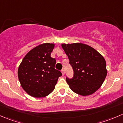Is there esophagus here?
<instances>
[{
	"label": "esophagus",
	"mask_w": 123,
	"mask_h": 123,
	"mask_svg": "<svg viewBox=\"0 0 123 123\" xmlns=\"http://www.w3.org/2000/svg\"><path fill=\"white\" fill-rule=\"evenodd\" d=\"M61 72H62V75L64 76V75L65 74V71H64V69H62V70H61Z\"/></svg>",
	"instance_id": "esophagus-1"
}]
</instances>
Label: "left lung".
Wrapping results in <instances>:
<instances>
[{
	"mask_svg": "<svg viewBox=\"0 0 123 123\" xmlns=\"http://www.w3.org/2000/svg\"><path fill=\"white\" fill-rule=\"evenodd\" d=\"M74 71L73 77H66L70 89L82 96L98 90L107 75L106 63L103 56L88 45L62 44Z\"/></svg>",
	"mask_w": 123,
	"mask_h": 123,
	"instance_id": "left-lung-1",
	"label": "left lung"
}]
</instances>
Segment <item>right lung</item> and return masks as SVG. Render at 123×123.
<instances>
[{
  "label": "right lung",
  "instance_id": "obj_1",
  "mask_svg": "<svg viewBox=\"0 0 123 123\" xmlns=\"http://www.w3.org/2000/svg\"><path fill=\"white\" fill-rule=\"evenodd\" d=\"M55 44L44 43L32 49L23 59L18 69L21 87L32 97H44L55 89L60 71L55 68L56 59L50 56Z\"/></svg>",
  "mask_w": 123,
  "mask_h": 123
}]
</instances>
